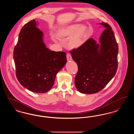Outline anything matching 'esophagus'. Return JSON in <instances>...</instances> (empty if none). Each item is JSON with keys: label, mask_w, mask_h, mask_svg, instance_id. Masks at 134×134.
Segmentation results:
<instances>
[{"label": "esophagus", "mask_w": 134, "mask_h": 134, "mask_svg": "<svg viewBox=\"0 0 134 134\" xmlns=\"http://www.w3.org/2000/svg\"><path fill=\"white\" fill-rule=\"evenodd\" d=\"M66 57H67V60L68 61H70V60H72V56H71V55L70 54H67Z\"/></svg>", "instance_id": "34e87169"}]
</instances>
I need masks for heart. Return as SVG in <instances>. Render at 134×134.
I'll use <instances>...</instances> for the list:
<instances>
[{
    "label": "heart",
    "mask_w": 134,
    "mask_h": 134,
    "mask_svg": "<svg viewBox=\"0 0 134 134\" xmlns=\"http://www.w3.org/2000/svg\"><path fill=\"white\" fill-rule=\"evenodd\" d=\"M88 36V28L81 24H72L61 27L57 30L56 36L60 40L68 38L66 47L70 50L80 48L86 42Z\"/></svg>",
    "instance_id": "obj_1"
}]
</instances>
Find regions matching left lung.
<instances>
[{
    "label": "left lung",
    "mask_w": 134,
    "mask_h": 134,
    "mask_svg": "<svg viewBox=\"0 0 134 134\" xmlns=\"http://www.w3.org/2000/svg\"><path fill=\"white\" fill-rule=\"evenodd\" d=\"M105 27L98 44L90 38L80 48L70 51L78 71L75 86L83 94H94L107 85L118 68V46L111 27L106 23H99Z\"/></svg>",
    "instance_id": "obj_1"
}]
</instances>
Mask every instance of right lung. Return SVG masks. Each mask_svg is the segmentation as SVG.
<instances>
[{"mask_svg":"<svg viewBox=\"0 0 134 134\" xmlns=\"http://www.w3.org/2000/svg\"><path fill=\"white\" fill-rule=\"evenodd\" d=\"M35 19L22 28L13 51L16 77L29 91L44 93L53 86L57 73L66 64V54L46 48L43 33Z\"/></svg>","mask_w":134,"mask_h":134,"instance_id":"right-lung-1","label":"right lung"}]
</instances>
